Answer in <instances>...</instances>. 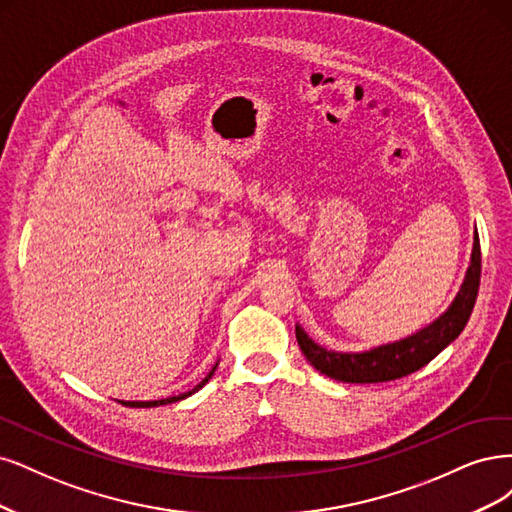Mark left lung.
Masks as SVG:
<instances>
[{
    "label": "left lung",
    "instance_id": "1",
    "mask_svg": "<svg viewBox=\"0 0 512 512\" xmlns=\"http://www.w3.org/2000/svg\"><path fill=\"white\" fill-rule=\"evenodd\" d=\"M478 285H481V242L476 236L472 263L455 302L438 321L423 327L421 332L366 353L327 351L317 342H312L300 325H295V338H298L300 349L310 361V366H315L321 374L334 378V381L361 385L395 381V378H402L430 364L442 349H447L464 332L476 302Z\"/></svg>",
    "mask_w": 512,
    "mask_h": 512
}]
</instances>
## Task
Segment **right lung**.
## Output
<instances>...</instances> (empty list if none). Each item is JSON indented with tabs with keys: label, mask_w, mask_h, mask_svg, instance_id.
<instances>
[{
	"label": "right lung",
	"mask_w": 512,
	"mask_h": 512,
	"mask_svg": "<svg viewBox=\"0 0 512 512\" xmlns=\"http://www.w3.org/2000/svg\"><path fill=\"white\" fill-rule=\"evenodd\" d=\"M217 366L219 364H214V368L208 372V376L204 378V381L200 383V385H195L191 391H187V393H180V395H174V398H166V400H153V402H121L123 406H129V408H153V406H163V404H172V402H178V400H185V398H189L191 393H195L197 389H202L210 378H212V374H214V370H217Z\"/></svg>",
	"instance_id": "add662e5"
}]
</instances>
